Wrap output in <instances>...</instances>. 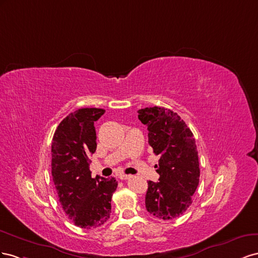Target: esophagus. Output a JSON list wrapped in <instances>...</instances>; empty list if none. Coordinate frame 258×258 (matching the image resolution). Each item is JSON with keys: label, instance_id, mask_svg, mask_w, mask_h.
<instances>
[{"label": "esophagus", "instance_id": "obj_1", "mask_svg": "<svg viewBox=\"0 0 258 258\" xmlns=\"http://www.w3.org/2000/svg\"><path fill=\"white\" fill-rule=\"evenodd\" d=\"M131 177H132L131 175H123V174L119 176V178H120V179H122V180H124V179H128V178H131Z\"/></svg>", "mask_w": 258, "mask_h": 258}]
</instances>
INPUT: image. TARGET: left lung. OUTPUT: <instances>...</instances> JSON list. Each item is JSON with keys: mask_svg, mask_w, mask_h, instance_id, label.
Segmentation results:
<instances>
[{"mask_svg": "<svg viewBox=\"0 0 258 258\" xmlns=\"http://www.w3.org/2000/svg\"><path fill=\"white\" fill-rule=\"evenodd\" d=\"M138 119L148 126V143L160 156V178L148 181L146 209L161 219L176 218L192 203L200 178L194 134L177 113L163 107L138 110Z\"/></svg>", "mask_w": 258, "mask_h": 258, "instance_id": "1", "label": "left lung"}]
</instances>
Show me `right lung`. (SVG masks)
Instances as JSON below:
<instances>
[{
    "mask_svg": "<svg viewBox=\"0 0 258 258\" xmlns=\"http://www.w3.org/2000/svg\"><path fill=\"white\" fill-rule=\"evenodd\" d=\"M104 109L76 110L58 125L51 143V176L59 202L73 224L84 229L104 225L111 213L114 177L92 178L91 156L96 151L94 122Z\"/></svg>",
    "mask_w": 258,
    "mask_h": 258,
    "instance_id": "1",
    "label": "right lung"
}]
</instances>
